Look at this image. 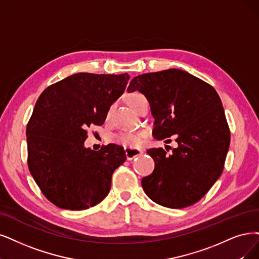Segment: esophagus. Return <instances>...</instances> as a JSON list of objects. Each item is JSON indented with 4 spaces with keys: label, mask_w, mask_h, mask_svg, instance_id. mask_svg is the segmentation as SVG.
I'll use <instances>...</instances> for the list:
<instances>
[{
    "label": "esophagus",
    "mask_w": 259,
    "mask_h": 259,
    "mask_svg": "<svg viewBox=\"0 0 259 259\" xmlns=\"http://www.w3.org/2000/svg\"><path fill=\"white\" fill-rule=\"evenodd\" d=\"M124 152H126V157L128 160L135 159L136 157H139L143 155V149L141 148H129V147H124Z\"/></svg>",
    "instance_id": "34e87169"
}]
</instances>
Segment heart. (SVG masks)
<instances>
[{"label": "heart", "mask_w": 259, "mask_h": 259, "mask_svg": "<svg viewBox=\"0 0 259 259\" xmlns=\"http://www.w3.org/2000/svg\"><path fill=\"white\" fill-rule=\"evenodd\" d=\"M142 96L143 95H141L139 93H132L129 95L127 101L131 108L135 105L137 100L140 97H142ZM143 137H144V133L143 132H120V133H118V135L114 136L113 141L118 143V144H120L122 146L133 147V146H138L140 144Z\"/></svg>", "instance_id": "obj_1"}]
</instances>
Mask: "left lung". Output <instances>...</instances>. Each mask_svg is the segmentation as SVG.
Listing matches in <instances>:
<instances>
[{
    "mask_svg": "<svg viewBox=\"0 0 259 259\" xmlns=\"http://www.w3.org/2000/svg\"><path fill=\"white\" fill-rule=\"evenodd\" d=\"M127 91H139L147 98L155 117L154 138L176 136L177 147L169 155L161 147L147 150L155 169L142 179L145 193L167 208L195 204L221 176L231 142L218 93L205 81L175 68L138 75Z\"/></svg>",
    "mask_w": 259,
    "mask_h": 259,
    "instance_id": "8db88e82",
    "label": "left lung"
}]
</instances>
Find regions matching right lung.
Listing matches in <instances>:
<instances>
[{
    "label": "right lung",
    "mask_w": 259,
    "mask_h": 259,
    "mask_svg": "<svg viewBox=\"0 0 259 259\" xmlns=\"http://www.w3.org/2000/svg\"><path fill=\"white\" fill-rule=\"evenodd\" d=\"M129 74L75 73L41 93L26 126L27 166L42 194L62 209L84 210L108 195L121 146L84 147L88 128L101 126Z\"/></svg>",
    "instance_id": "right-lung-1"
}]
</instances>
